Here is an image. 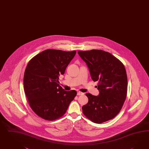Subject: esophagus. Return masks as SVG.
<instances>
[{
    "instance_id": "1",
    "label": "esophagus",
    "mask_w": 149,
    "mask_h": 149,
    "mask_svg": "<svg viewBox=\"0 0 149 149\" xmlns=\"http://www.w3.org/2000/svg\"><path fill=\"white\" fill-rule=\"evenodd\" d=\"M84 93L81 92H77V94L78 95H83Z\"/></svg>"
}]
</instances>
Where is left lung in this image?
Instances as JSON below:
<instances>
[{
  "mask_svg": "<svg viewBox=\"0 0 149 149\" xmlns=\"http://www.w3.org/2000/svg\"><path fill=\"white\" fill-rule=\"evenodd\" d=\"M88 67L93 81H97L99 95H86L88 98L82 106L86 117L93 123L100 124L116 117L125 102L127 91V77L120 61L109 52L93 49L78 51Z\"/></svg>",
  "mask_w": 149,
  "mask_h": 149,
  "instance_id": "1",
  "label": "left lung"
}]
</instances>
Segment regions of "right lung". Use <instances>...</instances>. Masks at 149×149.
<instances>
[{"instance_id": "right-lung-1", "label": "right lung", "mask_w": 149, "mask_h": 149, "mask_svg": "<svg viewBox=\"0 0 149 149\" xmlns=\"http://www.w3.org/2000/svg\"><path fill=\"white\" fill-rule=\"evenodd\" d=\"M75 54L76 51L47 49L29 62L24 72V92L38 117L49 121L62 117L77 95V91H65L58 84L59 76L64 74Z\"/></svg>"}]
</instances>
